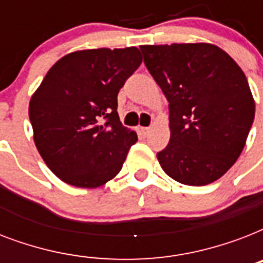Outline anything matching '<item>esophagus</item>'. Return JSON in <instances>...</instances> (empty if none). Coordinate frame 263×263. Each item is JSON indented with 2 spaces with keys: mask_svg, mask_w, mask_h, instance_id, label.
<instances>
[{
  "mask_svg": "<svg viewBox=\"0 0 263 263\" xmlns=\"http://www.w3.org/2000/svg\"><path fill=\"white\" fill-rule=\"evenodd\" d=\"M138 132H139V135L146 136L150 132V128L148 127H138Z\"/></svg>",
  "mask_w": 263,
  "mask_h": 263,
  "instance_id": "obj_1",
  "label": "esophagus"
}]
</instances>
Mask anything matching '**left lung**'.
Returning a JSON list of instances; mask_svg holds the SVG:
<instances>
[{"label":"left lung","instance_id":"1","mask_svg":"<svg viewBox=\"0 0 263 263\" xmlns=\"http://www.w3.org/2000/svg\"><path fill=\"white\" fill-rule=\"evenodd\" d=\"M144 64L169 102L171 140L161 168L187 185L228 172L245 148L255 102L245 72L212 43L140 46Z\"/></svg>","mask_w":263,"mask_h":263}]
</instances>
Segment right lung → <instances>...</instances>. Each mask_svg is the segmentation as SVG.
<instances>
[{
	"label": "right lung",
	"mask_w": 263,
	"mask_h": 263,
	"mask_svg": "<svg viewBox=\"0 0 263 263\" xmlns=\"http://www.w3.org/2000/svg\"><path fill=\"white\" fill-rule=\"evenodd\" d=\"M140 64L136 47L73 51L31 97L35 146L63 181L97 188L121 171L138 135L120 121L117 94Z\"/></svg>",
	"instance_id": "right-lung-1"
}]
</instances>
